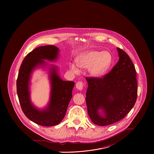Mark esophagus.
Returning a JSON list of instances; mask_svg holds the SVG:
<instances>
[{
	"label": "esophagus",
	"instance_id": "34e87169",
	"mask_svg": "<svg viewBox=\"0 0 154 154\" xmlns=\"http://www.w3.org/2000/svg\"><path fill=\"white\" fill-rule=\"evenodd\" d=\"M83 87H84V85H83V83L82 82L79 81L76 84V87L79 90H82L83 89Z\"/></svg>",
	"mask_w": 154,
	"mask_h": 154
}]
</instances>
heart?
<instances>
[{"mask_svg":"<svg viewBox=\"0 0 154 154\" xmlns=\"http://www.w3.org/2000/svg\"><path fill=\"white\" fill-rule=\"evenodd\" d=\"M112 61V55L108 51L88 50L76 58L78 66L81 68H88L89 74L94 78L103 76L110 68ZM70 69L75 73L79 72V67L74 63H71Z\"/></svg>","mask_w":154,"mask_h":154,"instance_id":"1","label":"heart"}]
</instances>
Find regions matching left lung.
<instances>
[{"label":"left lung","mask_w":154,"mask_h":154,"mask_svg":"<svg viewBox=\"0 0 154 154\" xmlns=\"http://www.w3.org/2000/svg\"><path fill=\"white\" fill-rule=\"evenodd\" d=\"M119 60L103 78H86V102L91 121L107 126L123 119L133 107L137 84L134 66L129 56L117 48Z\"/></svg>","instance_id":"1"}]
</instances>
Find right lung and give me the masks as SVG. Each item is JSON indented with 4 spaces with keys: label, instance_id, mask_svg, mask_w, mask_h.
I'll use <instances>...</instances> for the list:
<instances>
[{
    "label": "right lung",
    "instance_id": "right-lung-1",
    "mask_svg": "<svg viewBox=\"0 0 154 154\" xmlns=\"http://www.w3.org/2000/svg\"><path fill=\"white\" fill-rule=\"evenodd\" d=\"M59 56V48L54 45L36 48L26 55L22 62L17 81V94L22 111L30 120L43 126H52L63 119L69 102L72 98L73 81H63L59 73V67L49 65ZM49 69L51 84L50 100L43 109H38L31 102L30 85L32 72L37 68Z\"/></svg>",
    "mask_w": 154,
    "mask_h": 154
}]
</instances>
